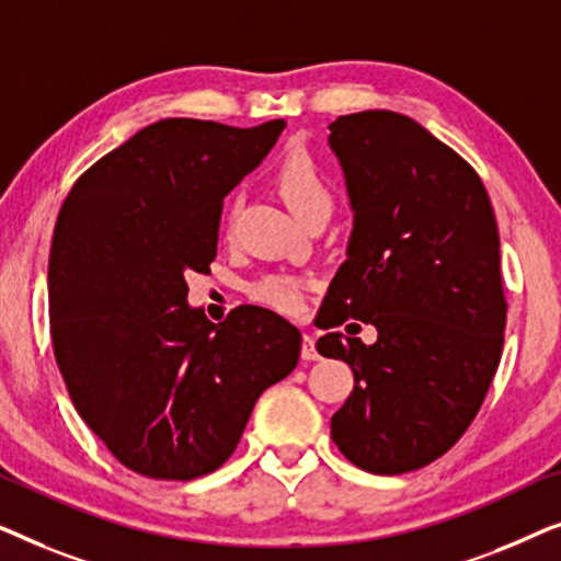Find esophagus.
Masks as SVG:
<instances>
[{"label": "esophagus", "mask_w": 561, "mask_h": 561, "mask_svg": "<svg viewBox=\"0 0 561 561\" xmlns=\"http://www.w3.org/2000/svg\"><path fill=\"white\" fill-rule=\"evenodd\" d=\"M301 357L306 363H313V359H319V350H317V340H313L311 334H304V344H301Z\"/></svg>", "instance_id": "34e87169"}]
</instances>
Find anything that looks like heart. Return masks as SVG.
I'll return each mask as SVG.
<instances>
[{
    "mask_svg": "<svg viewBox=\"0 0 561 561\" xmlns=\"http://www.w3.org/2000/svg\"><path fill=\"white\" fill-rule=\"evenodd\" d=\"M273 183L290 214L301 221L313 217V214L332 211V188L317 163L306 152H290L275 168ZM232 227V209L225 214V229ZM252 296L265 306H273L278 311H298L304 298V280L294 278L286 273H271L252 283Z\"/></svg>",
    "mask_w": 561,
    "mask_h": 561,
    "instance_id": "heart-1",
    "label": "heart"
}]
</instances>
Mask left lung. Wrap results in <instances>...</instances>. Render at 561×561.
<instances>
[{
    "label": "left lung",
    "instance_id": "obj_1",
    "mask_svg": "<svg viewBox=\"0 0 561 561\" xmlns=\"http://www.w3.org/2000/svg\"><path fill=\"white\" fill-rule=\"evenodd\" d=\"M329 133L355 225L321 329H378L375 344L317 342L355 373L332 439L359 470L403 474L455 447L493 382L508 311L501 237L474 168L419 122L370 110Z\"/></svg>",
    "mask_w": 561,
    "mask_h": 561
}]
</instances>
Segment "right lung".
<instances>
[{"instance_id": "add662e5", "label": "right lung", "mask_w": 561, "mask_h": 561, "mask_svg": "<svg viewBox=\"0 0 561 561\" xmlns=\"http://www.w3.org/2000/svg\"><path fill=\"white\" fill-rule=\"evenodd\" d=\"M286 127L160 119L96 160L60 206L48 296L56 363L91 432L152 480L221 467L260 393L286 378L301 332L260 306L221 324L191 309L186 275L217 257L225 196Z\"/></svg>"}]
</instances>
